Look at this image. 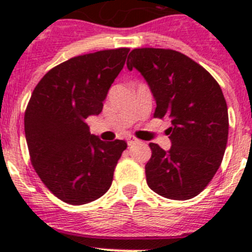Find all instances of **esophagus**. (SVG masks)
I'll use <instances>...</instances> for the list:
<instances>
[{
	"label": "esophagus",
	"instance_id": "1",
	"mask_svg": "<svg viewBox=\"0 0 252 252\" xmlns=\"http://www.w3.org/2000/svg\"><path fill=\"white\" fill-rule=\"evenodd\" d=\"M137 141H139V140H137L136 137H133V136H128L127 137V145L128 146L133 145V144H135V142H137Z\"/></svg>",
	"mask_w": 252,
	"mask_h": 252
}]
</instances>
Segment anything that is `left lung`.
Wrapping results in <instances>:
<instances>
[{"label": "left lung", "mask_w": 252, "mask_h": 252, "mask_svg": "<svg viewBox=\"0 0 252 252\" xmlns=\"http://www.w3.org/2000/svg\"><path fill=\"white\" fill-rule=\"evenodd\" d=\"M127 68H136L150 86L154 117L171 120L170 150L149 144L148 186L169 199L195 197L215 177L226 150L228 111L221 87L203 66L171 49H133Z\"/></svg>", "instance_id": "obj_1"}]
</instances>
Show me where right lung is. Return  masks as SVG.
Returning a JSON list of instances; mask_svg holds the SVG:
<instances>
[{"label": "right lung", "mask_w": 252, "mask_h": 252, "mask_svg": "<svg viewBox=\"0 0 252 252\" xmlns=\"http://www.w3.org/2000/svg\"><path fill=\"white\" fill-rule=\"evenodd\" d=\"M128 48L78 55L50 69L35 87L25 111L31 164L46 188L73 206L98 199L112 184L124 140L102 141L86 119L99 115Z\"/></svg>", "instance_id": "obj_1"}]
</instances>
